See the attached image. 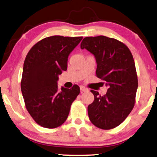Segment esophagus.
<instances>
[{
    "mask_svg": "<svg viewBox=\"0 0 157 157\" xmlns=\"http://www.w3.org/2000/svg\"><path fill=\"white\" fill-rule=\"evenodd\" d=\"M80 90H81V91H82V92H85V91H87V90H88L87 88H86L85 86H80Z\"/></svg>",
    "mask_w": 157,
    "mask_h": 157,
    "instance_id": "34e87169",
    "label": "esophagus"
}]
</instances>
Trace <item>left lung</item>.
<instances>
[{
  "label": "left lung",
  "instance_id": "1",
  "mask_svg": "<svg viewBox=\"0 0 157 157\" xmlns=\"http://www.w3.org/2000/svg\"><path fill=\"white\" fill-rule=\"evenodd\" d=\"M81 48L94 55L97 77L109 87L104 96L91 90L94 101L88 106L89 118L98 128L112 129L122 123L134 108L138 86L134 58L125 44L105 36L85 37Z\"/></svg>",
  "mask_w": 157,
  "mask_h": 157
}]
</instances>
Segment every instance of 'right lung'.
I'll use <instances>...</instances> for the list:
<instances>
[{"mask_svg":"<svg viewBox=\"0 0 157 157\" xmlns=\"http://www.w3.org/2000/svg\"><path fill=\"white\" fill-rule=\"evenodd\" d=\"M82 36H52L40 40L25 57L21 91L25 106L35 122L48 128L64 123L71 106L80 93L78 85L71 89L62 86L59 91V75L67 68L68 56Z\"/></svg>","mask_w":157,"mask_h":157,"instance_id":"add662e5","label":"right lung"}]
</instances>
